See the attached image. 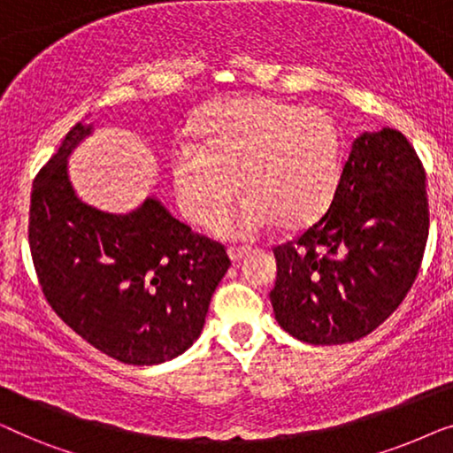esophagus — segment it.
Segmentation results:
<instances>
[{
	"label": "esophagus",
	"instance_id": "esophagus-1",
	"mask_svg": "<svg viewBox=\"0 0 453 453\" xmlns=\"http://www.w3.org/2000/svg\"><path fill=\"white\" fill-rule=\"evenodd\" d=\"M247 251L250 250H245V247H228L226 253H228V259H231L233 264H237L247 256Z\"/></svg>",
	"mask_w": 453,
	"mask_h": 453
}]
</instances>
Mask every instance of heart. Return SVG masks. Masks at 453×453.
<instances>
[{"instance_id": "1", "label": "heart", "mask_w": 453, "mask_h": 453, "mask_svg": "<svg viewBox=\"0 0 453 453\" xmlns=\"http://www.w3.org/2000/svg\"><path fill=\"white\" fill-rule=\"evenodd\" d=\"M196 132L171 154L173 188L191 222L212 220L216 234L247 241L278 225L299 226L324 212L342 169V142L326 111L272 96H234L208 104ZM240 181H236V175Z\"/></svg>"}]
</instances>
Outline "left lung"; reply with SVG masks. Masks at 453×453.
Here are the masks:
<instances>
[{"label": "left lung", "mask_w": 453, "mask_h": 453, "mask_svg": "<svg viewBox=\"0 0 453 453\" xmlns=\"http://www.w3.org/2000/svg\"><path fill=\"white\" fill-rule=\"evenodd\" d=\"M425 181L398 129L357 135L327 212L274 250L270 301L282 330L309 344H346L398 309L429 237Z\"/></svg>", "instance_id": "obj_1"}]
</instances>
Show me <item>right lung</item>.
<instances>
[{"label": "right lung", "instance_id": "1", "mask_svg": "<svg viewBox=\"0 0 453 453\" xmlns=\"http://www.w3.org/2000/svg\"><path fill=\"white\" fill-rule=\"evenodd\" d=\"M92 132V123H76L33 183L36 276L53 311L104 355L127 365L171 361L200 338L231 259L154 196L123 214L86 203L67 160Z\"/></svg>", "mask_w": 453, "mask_h": 453}]
</instances>
